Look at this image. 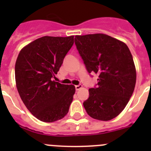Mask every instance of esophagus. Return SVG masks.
Masks as SVG:
<instances>
[{
  "label": "esophagus",
  "mask_w": 151,
  "mask_h": 151,
  "mask_svg": "<svg viewBox=\"0 0 151 151\" xmlns=\"http://www.w3.org/2000/svg\"><path fill=\"white\" fill-rule=\"evenodd\" d=\"M82 87H83V85H76V86H75V89H76V91H79V90H80V88H82Z\"/></svg>",
  "instance_id": "esophagus-1"
}]
</instances>
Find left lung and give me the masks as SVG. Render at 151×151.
<instances>
[{
  "label": "left lung",
  "instance_id": "1",
  "mask_svg": "<svg viewBox=\"0 0 151 151\" xmlns=\"http://www.w3.org/2000/svg\"><path fill=\"white\" fill-rule=\"evenodd\" d=\"M76 47L88 73L99 74L96 87L90 88L83 102L94 119L109 121L118 116L132 97L136 69L127 45L102 33L76 36Z\"/></svg>",
  "mask_w": 151,
  "mask_h": 151
}]
</instances>
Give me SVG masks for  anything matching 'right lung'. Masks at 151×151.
<instances>
[{
  "label": "right lung",
  "mask_w": 151,
  "mask_h": 151,
  "mask_svg": "<svg viewBox=\"0 0 151 151\" xmlns=\"http://www.w3.org/2000/svg\"><path fill=\"white\" fill-rule=\"evenodd\" d=\"M74 45V36H43L21 50L15 63L17 88L27 109L43 122L68 113L75 87L52 80Z\"/></svg>",
  "instance_id": "1"
}]
</instances>
